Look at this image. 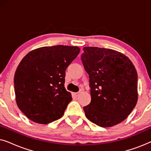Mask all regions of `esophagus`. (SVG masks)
I'll return each mask as SVG.
<instances>
[{
    "label": "esophagus",
    "mask_w": 151,
    "mask_h": 151,
    "mask_svg": "<svg viewBox=\"0 0 151 151\" xmlns=\"http://www.w3.org/2000/svg\"><path fill=\"white\" fill-rule=\"evenodd\" d=\"M80 94V92H77V93H74V95H75L76 96H78Z\"/></svg>",
    "instance_id": "34e87169"
}]
</instances>
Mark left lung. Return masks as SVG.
<instances>
[{
	"instance_id": "1",
	"label": "left lung",
	"mask_w": 151,
	"mask_h": 151,
	"mask_svg": "<svg viewBox=\"0 0 151 151\" xmlns=\"http://www.w3.org/2000/svg\"><path fill=\"white\" fill-rule=\"evenodd\" d=\"M81 60L88 74L91 100L86 117L101 127L127 118L137 102V73L128 57L110 49L84 47Z\"/></svg>"
}]
</instances>
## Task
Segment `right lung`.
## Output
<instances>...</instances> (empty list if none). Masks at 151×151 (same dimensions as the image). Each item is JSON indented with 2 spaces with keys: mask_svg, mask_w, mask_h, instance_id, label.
Wrapping results in <instances>:
<instances>
[{
  "mask_svg": "<svg viewBox=\"0 0 151 151\" xmlns=\"http://www.w3.org/2000/svg\"><path fill=\"white\" fill-rule=\"evenodd\" d=\"M80 53L78 47H43L28 53L14 76L16 100L31 120L42 124L62 117L71 95L65 87V71Z\"/></svg>",
  "mask_w": 151,
  "mask_h": 151,
  "instance_id": "right-lung-1",
  "label": "right lung"
}]
</instances>
